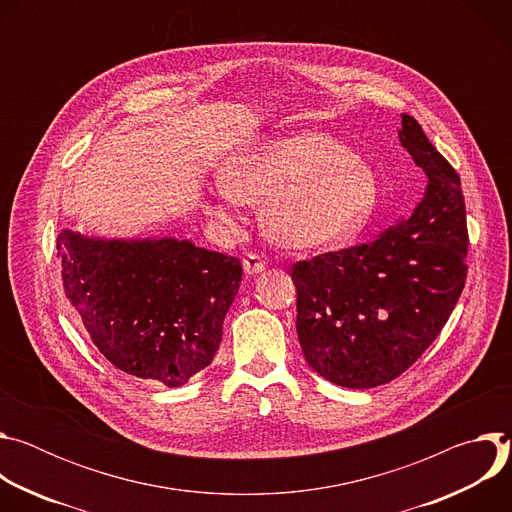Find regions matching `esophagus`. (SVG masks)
<instances>
[{"mask_svg": "<svg viewBox=\"0 0 512 512\" xmlns=\"http://www.w3.org/2000/svg\"><path fill=\"white\" fill-rule=\"evenodd\" d=\"M243 269H245V275H259L267 269V263L255 255V253H249L245 259H243Z\"/></svg>", "mask_w": 512, "mask_h": 512, "instance_id": "34e87169", "label": "esophagus"}]
</instances>
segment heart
<instances>
[{"label":"heart","instance_id":"b5f03b06","mask_svg":"<svg viewBox=\"0 0 512 512\" xmlns=\"http://www.w3.org/2000/svg\"><path fill=\"white\" fill-rule=\"evenodd\" d=\"M218 188L241 204L259 205L263 235L291 251H324L354 239L379 202L375 174L324 131H298L235 152L218 168ZM210 221L229 227L231 208L204 200Z\"/></svg>","mask_w":512,"mask_h":512}]
</instances>
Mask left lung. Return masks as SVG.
<instances>
[{"label":"left lung","instance_id":"obj_1","mask_svg":"<svg viewBox=\"0 0 512 512\" xmlns=\"http://www.w3.org/2000/svg\"><path fill=\"white\" fill-rule=\"evenodd\" d=\"M399 141L425 172L413 212L373 243L298 261V338L310 367L346 389L397 379L442 332L466 283V204L458 172L421 125Z\"/></svg>","mask_w":512,"mask_h":512}]
</instances>
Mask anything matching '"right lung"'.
<instances>
[{
    "label": "right lung",
    "mask_w": 512,
    "mask_h": 512,
    "mask_svg": "<svg viewBox=\"0 0 512 512\" xmlns=\"http://www.w3.org/2000/svg\"><path fill=\"white\" fill-rule=\"evenodd\" d=\"M66 298L99 352L119 371L182 387L223 342L239 259L176 237H56Z\"/></svg>",
    "instance_id": "add662e5"
}]
</instances>
